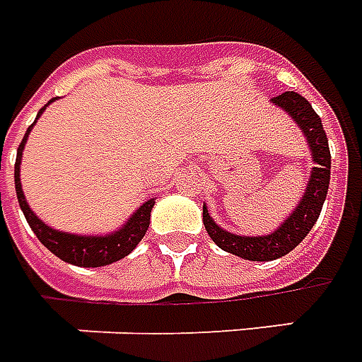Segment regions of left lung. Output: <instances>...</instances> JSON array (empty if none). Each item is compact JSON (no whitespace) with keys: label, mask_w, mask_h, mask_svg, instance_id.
Listing matches in <instances>:
<instances>
[{"label":"left lung","mask_w":362,"mask_h":362,"mask_svg":"<svg viewBox=\"0 0 362 362\" xmlns=\"http://www.w3.org/2000/svg\"><path fill=\"white\" fill-rule=\"evenodd\" d=\"M271 101L288 112V117H292V120L304 132L310 152H312V161L316 163V168H312L308 187L302 194L298 206L292 210L291 216L286 218L275 232L267 235H238L226 232L212 220L206 204L202 206V222L212 242L216 243L220 250L247 259V261H273V259L283 257L308 235L322 212L327 187H329V175H332V153L327 146V136L322 127V119L312 109V105L294 91H284L273 97Z\"/></svg>","instance_id":"1"}]
</instances>
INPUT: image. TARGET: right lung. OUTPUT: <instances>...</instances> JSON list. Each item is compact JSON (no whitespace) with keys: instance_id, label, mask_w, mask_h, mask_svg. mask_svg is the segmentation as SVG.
<instances>
[{"instance_id":"1","label":"right lung","mask_w":362,"mask_h":362,"mask_svg":"<svg viewBox=\"0 0 362 362\" xmlns=\"http://www.w3.org/2000/svg\"><path fill=\"white\" fill-rule=\"evenodd\" d=\"M52 101H56V99H50L48 105L52 103ZM48 105H45L38 111L37 119L45 112ZM35 124H37V120L27 128V132L23 136V142L19 144V150H17V160H15V191H17V199H19V206H21L23 214L27 218L29 226L33 228V232L40 240V243L45 245L46 250L52 251L56 257H60L66 263H71V265H78V267H103V265H111L115 261L127 257L128 253L134 250L136 245L140 243V240L144 238L146 230L150 226V214H152L153 202L156 201L153 199L146 201L122 224V228H119L112 234L78 235L68 234V232H58L54 228L46 226L45 222L27 204V199H25V193H23L21 187V177H19L23 148L27 144L29 132L33 130Z\"/></svg>"}]
</instances>
